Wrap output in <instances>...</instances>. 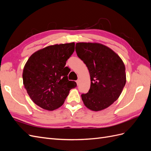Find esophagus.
Returning a JSON list of instances; mask_svg holds the SVG:
<instances>
[{"mask_svg": "<svg viewBox=\"0 0 151 151\" xmlns=\"http://www.w3.org/2000/svg\"><path fill=\"white\" fill-rule=\"evenodd\" d=\"M76 83H77V85H79V83H80V79H77V80L76 81Z\"/></svg>", "mask_w": 151, "mask_h": 151, "instance_id": "34e87169", "label": "esophagus"}]
</instances>
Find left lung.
Instances as JSON below:
<instances>
[{
	"mask_svg": "<svg viewBox=\"0 0 151 151\" xmlns=\"http://www.w3.org/2000/svg\"><path fill=\"white\" fill-rule=\"evenodd\" d=\"M76 51L88 67L91 87L81 95L85 106L98 111L109 107L118 99L126 83L123 60L111 48L98 43H77Z\"/></svg>",
	"mask_w": 151,
	"mask_h": 151,
	"instance_id": "8db88e82",
	"label": "left lung"
}]
</instances>
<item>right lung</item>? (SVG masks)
<instances>
[{"label": "right lung", "mask_w": 151, "mask_h": 151, "mask_svg": "<svg viewBox=\"0 0 151 151\" xmlns=\"http://www.w3.org/2000/svg\"><path fill=\"white\" fill-rule=\"evenodd\" d=\"M74 50V42L50 45L32 54L26 62L23 84L38 106L49 111L60 108L77 86L75 81L68 80L70 69L65 67Z\"/></svg>", "instance_id": "1"}]
</instances>
